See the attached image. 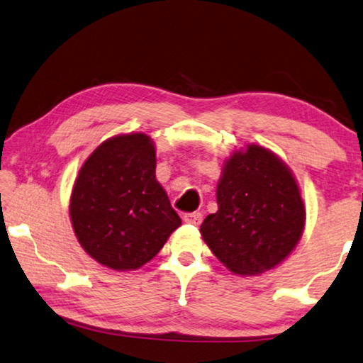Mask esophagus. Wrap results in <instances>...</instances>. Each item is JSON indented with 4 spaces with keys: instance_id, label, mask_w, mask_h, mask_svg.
I'll list each match as a JSON object with an SVG mask.
<instances>
[{
    "instance_id": "esophagus-1",
    "label": "esophagus",
    "mask_w": 363,
    "mask_h": 363,
    "mask_svg": "<svg viewBox=\"0 0 363 363\" xmlns=\"http://www.w3.org/2000/svg\"><path fill=\"white\" fill-rule=\"evenodd\" d=\"M182 220L189 224H200L202 223V213H186Z\"/></svg>"
}]
</instances>
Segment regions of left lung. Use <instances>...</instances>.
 <instances>
[{
  "mask_svg": "<svg viewBox=\"0 0 363 363\" xmlns=\"http://www.w3.org/2000/svg\"><path fill=\"white\" fill-rule=\"evenodd\" d=\"M218 211L200 234L229 272L258 276L283 263L306 228L296 176L278 155L257 143L234 150L216 186Z\"/></svg>",
  "mask_w": 363,
  "mask_h": 363,
  "instance_id": "1",
  "label": "left lung"
}]
</instances>
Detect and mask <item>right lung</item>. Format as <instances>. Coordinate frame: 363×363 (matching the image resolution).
Returning <instances> with one entry per match:
<instances>
[{
	"mask_svg": "<svg viewBox=\"0 0 363 363\" xmlns=\"http://www.w3.org/2000/svg\"><path fill=\"white\" fill-rule=\"evenodd\" d=\"M155 169V143L143 132L109 137L79 169L69 218L80 247L103 267L139 269L182 224Z\"/></svg>",
	"mask_w": 363,
	"mask_h": 363,
	"instance_id": "right-lung-1",
	"label": "right lung"
}]
</instances>
